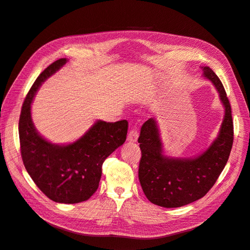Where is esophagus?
Listing matches in <instances>:
<instances>
[{"label":"esophagus","mask_w":250,"mask_h":250,"mask_svg":"<svg viewBox=\"0 0 250 250\" xmlns=\"http://www.w3.org/2000/svg\"><path fill=\"white\" fill-rule=\"evenodd\" d=\"M139 137V133H138V129L136 127H132L129 129L128 135H127V141L130 143H136Z\"/></svg>","instance_id":"1"}]
</instances>
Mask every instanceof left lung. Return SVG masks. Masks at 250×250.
<instances>
[{
	"label": "left lung",
	"instance_id": "obj_1",
	"mask_svg": "<svg viewBox=\"0 0 250 250\" xmlns=\"http://www.w3.org/2000/svg\"><path fill=\"white\" fill-rule=\"evenodd\" d=\"M203 70L218 90L225 107L220 134L207 151L193 159L168 158L162 154L154 118L142 125L138 140L142 153L139 179L147 199L157 206L178 208L200 200L213 188L229 159L234 140L231 105L218 76L208 67Z\"/></svg>",
	"mask_w": 250,
	"mask_h": 250
}]
</instances>
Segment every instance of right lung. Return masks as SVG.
<instances>
[{
	"instance_id": "add662e5",
	"label": "right lung",
	"mask_w": 250,
	"mask_h": 250,
	"mask_svg": "<svg viewBox=\"0 0 250 250\" xmlns=\"http://www.w3.org/2000/svg\"><path fill=\"white\" fill-rule=\"evenodd\" d=\"M67 62L59 59L41 74L23 102L19 118V140L23 164L37 188L61 204L87 201L99 186L104 160L126 139L127 122L98 121L77 142L59 146L39 136L31 121L35 92L48 77Z\"/></svg>"
}]
</instances>
